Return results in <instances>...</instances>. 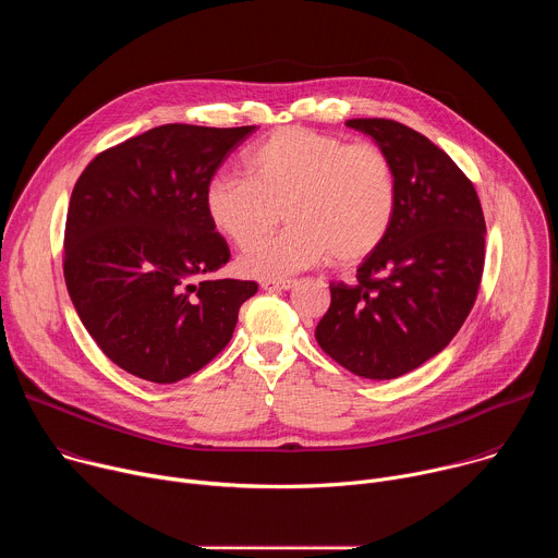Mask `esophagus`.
I'll return each mask as SVG.
<instances>
[{
    "instance_id": "obj_1",
    "label": "esophagus",
    "mask_w": 558,
    "mask_h": 558,
    "mask_svg": "<svg viewBox=\"0 0 558 558\" xmlns=\"http://www.w3.org/2000/svg\"><path fill=\"white\" fill-rule=\"evenodd\" d=\"M298 284V280H265L263 289L267 291H284V289H293Z\"/></svg>"
}]
</instances>
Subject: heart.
Masks as SVG:
<instances>
[{
    "label": "heart",
    "mask_w": 558,
    "mask_h": 558,
    "mask_svg": "<svg viewBox=\"0 0 558 558\" xmlns=\"http://www.w3.org/2000/svg\"><path fill=\"white\" fill-rule=\"evenodd\" d=\"M247 177L218 174L205 190L214 227L247 250L281 219L292 227L241 258L254 278H282L329 256L351 265L373 254L397 209V174L375 143H347L282 128L247 154Z\"/></svg>",
    "instance_id": "1"
}]
</instances>
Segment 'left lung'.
<instances>
[{
  "label": "left lung",
  "instance_id": "obj_1",
  "mask_svg": "<svg viewBox=\"0 0 558 558\" xmlns=\"http://www.w3.org/2000/svg\"><path fill=\"white\" fill-rule=\"evenodd\" d=\"M392 161L397 209L357 282H331L315 340L366 379L400 377L457 336L480 293L486 220L472 181L424 134L390 119H351Z\"/></svg>",
  "mask_w": 558,
  "mask_h": 558
}]
</instances>
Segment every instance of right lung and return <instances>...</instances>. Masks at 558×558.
I'll use <instances>...</instances> for the list:
<instances>
[{
    "instance_id": "add662e5",
    "label": "right lung",
    "mask_w": 558,
    "mask_h": 558,
    "mask_svg": "<svg viewBox=\"0 0 558 558\" xmlns=\"http://www.w3.org/2000/svg\"><path fill=\"white\" fill-rule=\"evenodd\" d=\"M256 125L168 123L97 154L78 177L63 233L70 300L123 371L174 384L231 340L254 280H205L229 260L205 207L225 158Z\"/></svg>"
}]
</instances>
